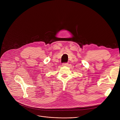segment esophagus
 I'll return each instance as SVG.
<instances>
[{
    "label": "esophagus",
    "mask_w": 120,
    "mask_h": 120,
    "mask_svg": "<svg viewBox=\"0 0 120 120\" xmlns=\"http://www.w3.org/2000/svg\"><path fill=\"white\" fill-rule=\"evenodd\" d=\"M68 63H63V64H62V66H68Z\"/></svg>",
    "instance_id": "1"
}]
</instances>
